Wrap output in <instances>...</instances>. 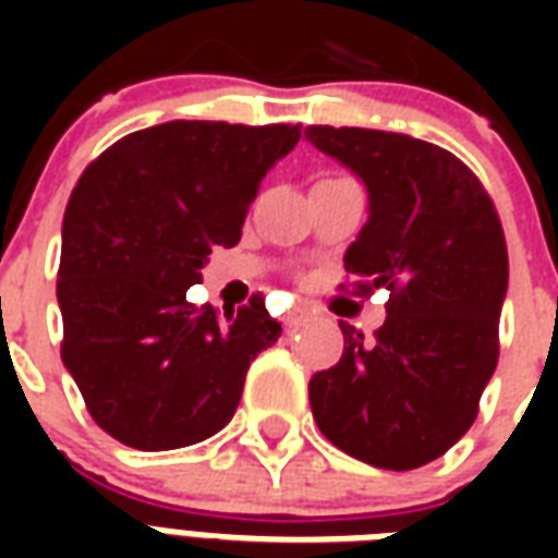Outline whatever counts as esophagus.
<instances>
[{"instance_id":"1","label":"esophagus","mask_w":558,"mask_h":558,"mask_svg":"<svg viewBox=\"0 0 558 558\" xmlns=\"http://www.w3.org/2000/svg\"><path fill=\"white\" fill-rule=\"evenodd\" d=\"M304 319H307V311H302V307H295V311H290V314L283 316V326L295 328V326H302Z\"/></svg>"}]
</instances>
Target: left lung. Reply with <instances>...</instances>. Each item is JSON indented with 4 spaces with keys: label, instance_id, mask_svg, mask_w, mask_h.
Segmentation results:
<instances>
[{
    "label": "left lung",
    "instance_id": "8db88e82",
    "mask_svg": "<svg viewBox=\"0 0 558 558\" xmlns=\"http://www.w3.org/2000/svg\"><path fill=\"white\" fill-rule=\"evenodd\" d=\"M319 151L367 187L371 218L343 266L355 295L388 290L386 323L311 379L328 442L371 466L418 469L472 427L499 362L508 247L478 175L451 151L371 128L311 125Z\"/></svg>",
    "mask_w": 558,
    "mask_h": 558
}]
</instances>
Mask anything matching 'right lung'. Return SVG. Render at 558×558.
<instances>
[{"label":"right lung","instance_id":"1","mask_svg":"<svg viewBox=\"0 0 558 558\" xmlns=\"http://www.w3.org/2000/svg\"><path fill=\"white\" fill-rule=\"evenodd\" d=\"M302 125L163 122L101 151L62 220V362L95 424L140 451L203 442L232 418L256 355L280 338L263 292L196 307L215 244L232 247L259 182Z\"/></svg>","mask_w":558,"mask_h":558}]
</instances>
